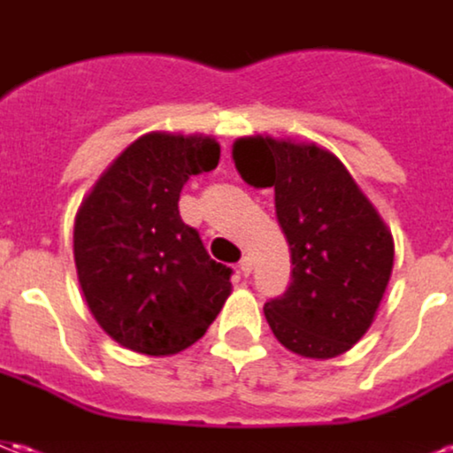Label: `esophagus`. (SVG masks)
Listing matches in <instances>:
<instances>
[{
  "label": "esophagus",
  "mask_w": 453,
  "mask_h": 453,
  "mask_svg": "<svg viewBox=\"0 0 453 453\" xmlns=\"http://www.w3.org/2000/svg\"><path fill=\"white\" fill-rule=\"evenodd\" d=\"M240 272H242V276L252 274V259H250V257H242V259H240Z\"/></svg>",
  "instance_id": "34e87169"
}]
</instances>
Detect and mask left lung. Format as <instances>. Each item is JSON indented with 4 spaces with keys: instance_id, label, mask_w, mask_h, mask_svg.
Masks as SVG:
<instances>
[{
    "instance_id": "left-lung-1",
    "label": "left lung",
    "mask_w": 453,
    "mask_h": 453,
    "mask_svg": "<svg viewBox=\"0 0 453 453\" xmlns=\"http://www.w3.org/2000/svg\"><path fill=\"white\" fill-rule=\"evenodd\" d=\"M240 177L274 188L276 220L291 250V286L265 303L286 349L333 359L369 330L393 272V235L330 150L272 135L233 142Z\"/></svg>"
}]
</instances>
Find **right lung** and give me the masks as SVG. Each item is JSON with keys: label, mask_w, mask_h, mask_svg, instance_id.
I'll return each mask as SVG.
<instances>
[{"label": "right lung", "mask_w": 453, "mask_h": 453, "mask_svg": "<svg viewBox=\"0 0 453 453\" xmlns=\"http://www.w3.org/2000/svg\"><path fill=\"white\" fill-rule=\"evenodd\" d=\"M211 135L152 130L113 159L74 218V266L94 320L120 347L169 357L206 334L233 291L179 216L191 174L218 167Z\"/></svg>", "instance_id": "right-lung-1"}]
</instances>
